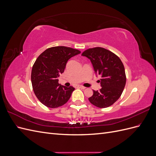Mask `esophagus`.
<instances>
[{"mask_svg": "<svg viewBox=\"0 0 156 156\" xmlns=\"http://www.w3.org/2000/svg\"><path fill=\"white\" fill-rule=\"evenodd\" d=\"M77 87L79 88H81V89H85L86 88V87H83L82 85H78Z\"/></svg>", "mask_w": 156, "mask_h": 156, "instance_id": "34e87169", "label": "esophagus"}]
</instances>
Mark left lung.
I'll return each mask as SVG.
<instances>
[{"instance_id": "1", "label": "left lung", "mask_w": 156, "mask_h": 156, "mask_svg": "<svg viewBox=\"0 0 156 156\" xmlns=\"http://www.w3.org/2000/svg\"><path fill=\"white\" fill-rule=\"evenodd\" d=\"M90 60L94 71L101 75L100 90H93L88 98L92 105L99 108L112 105L121 96L126 82L124 64L120 58L105 48H90L81 55Z\"/></svg>"}]
</instances>
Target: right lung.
Masks as SVG:
<instances>
[{
    "mask_svg": "<svg viewBox=\"0 0 156 156\" xmlns=\"http://www.w3.org/2000/svg\"><path fill=\"white\" fill-rule=\"evenodd\" d=\"M81 51L64 46L47 49L39 55L31 72L32 88L38 100L49 108H57L69 100L75 88L61 86L58 77L68 60Z\"/></svg>",
    "mask_w": 156,
    "mask_h": 156,
    "instance_id": "1",
    "label": "right lung"
}]
</instances>
